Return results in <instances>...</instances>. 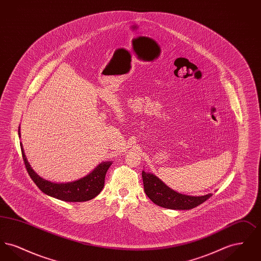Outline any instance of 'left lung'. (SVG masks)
<instances>
[{"label": "left lung", "instance_id": "1", "mask_svg": "<svg viewBox=\"0 0 261 261\" xmlns=\"http://www.w3.org/2000/svg\"><path fill=\"white\" fill-rule=\"evenodd\" d=\"M142 177L146 195L152 202L164 208L178 211L192 210L212 196V194H207L200 197H194L177 193L166 186L155 175L147 173L144 170L142 172Z\"/></svg>", "mask_w": 261, "mask_h": 261}]
</instances>
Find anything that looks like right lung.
<instances>
[{"label":"right lung","instance_id":"1","mask_svg":"<svg viewBox=\"0 0 261 261\" xmlns=\"http://www.w3.org/2000/svg\"><path fill=\"white\" fill-rule=\"evenodd\" d=\"M18 135L20 137L19 130ZM20 148L22 152V159L24 161L25 167L33 182L44 194L63 201L79 202L87 201L96 198L105 186L106 174L112 163V162H101L91 173L76 181L67 183H55L43 179L31 168L29 162L25 156L21 144Z\"/></svg>","mask_w":261,"mask_h":261}]
</instances>
